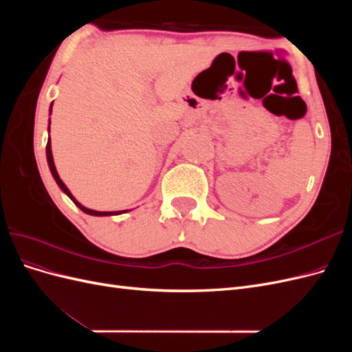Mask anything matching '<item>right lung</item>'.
<instances>
[{
    "mask_svg": "<svg viewBox=\"0 0 352 352\" xmlns=\"http://www.w3.org/2000/svg\"><path fill=\"white\" fill-rule=\"evenodd\" d=\"M51 113H52V102H51V105H50V116H51ZM50 124H51V119L48 120V133H50ZM47 162H48V167H50V172H51V175H52V177H54V180L57 182V185H58V188L63 190V192H65L73 202L74 204H76V207H79L83 212H87V214H89V216H97V217H104V216H119V214H123V212H127V211H132V210H120V211H97V210H91V208H88V207H85V206H82L80 202L73 197V194L70 192V189L66 186V184L63 182V180L60 179V175H58V172H57V168H56V164H54V157H52V151H51V138L48 136V142H47Z\"/></svg>",
    "mask_w": 352,
    "mask_h": 352,
    "instance_id": "obj_1",
    "label": "right lung"
}]
</instances>
